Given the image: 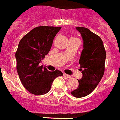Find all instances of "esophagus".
Here are the masks:
<instances>
[{
    "instance_id": "34e87169",
    "label": "esophagus",
    "mask_w": 120,
    "mask_h": 120,
    "mask_svg": "<svg viewBox=\"0 0 120 120\" xmlns=\"http://www.w3.org/2000/svg\"><path fill=\"white\" fill-rule=\"evenodd\" d=\"M63 75H64V76L65 77H66V78H71V75H68V74H64Z\"/></svg>"
}]
</instances>
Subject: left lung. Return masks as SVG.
<instances>
[{"label":"left lung","instance_id":"8db88e82","mask_svg":"<svg viewBox=\"0 0 120 120\" xmlns=\"http://www.w3.org/2000/svg\"><path fill=\"white\" fill-rule=\"evenodd\" d=\"M84 41L79 64L82 77L78 80L79 86L71 94L77 98L86 97L92 92L101 80L105 72L106 51L103 41L97 34L88 28L77 27Z\"/></svg>","mask_w":120,"mask_h":120}]
</instances>
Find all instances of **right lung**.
<instances>
[{
  "label": "right lung",
  "instance_id": "1",
  "mask_svg": "<svg viewBox=\"0 0 120 120\" xmlns=\"http://www.w3.org/2000/svg\"><path fill=\"white\" fill-rule=\"evenodd\" d=\"M61 27L41 26L26 34L15 52L17 71L22 85L29 92L41 95L48 92L53 80L63 75L59 70L51 72L40 66L50 51L54 37Z\"/></svg>",
  "mask_w": 120,
  "mask_h": 120
}]
</instances>
